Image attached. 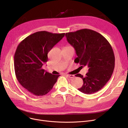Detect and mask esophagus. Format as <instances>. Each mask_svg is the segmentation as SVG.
<instances>
[{
  "label": "esophagus",
  "mask_w": 128,
  "mask_h": 128,
  "mask_svg": "<svg viewBox=\"0 0 128 128\" xmlns=\"http://www.w3.org/2000/svg\"><path fill=\"white\" fill-rule=\"evenodd\" d=\"M66 76L68 77H69V78H73L75 77V76L74 75H66Z\"/></svg>",
  "instance_id": "esophagus-1"
}]
</instances>
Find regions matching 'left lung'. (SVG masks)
I'll use <instances>...</instances> for the list:
<instances>
[{
  "mask_svg": "<svg viewBox=\"0 0 128 128\" xmlns=\"http://www.w3.org/2000/svg\"><path fill=\"white\" fill-rule=\"evenodd\" d=\"M65 35L76 50L75 62L89 68L85 77L80 74L76 75L84 82L78 89L87 94L98 91L108 82L115 68V56L110 44L101 34L90 29L66 32Z\"/></svg>",
  "mask_w": 128,
  "mask_h": 128,
  "instance_id": "left-lung-1",
  "label": "left lung"
}]
</instances>
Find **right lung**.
Masks as SVG:
<instances>
[{"label":"right lung","instance_id":"obj_1","mask_svg":"<svg viewBox=\"0 0 128 128\" xmlns=\"http://www.w3.org/2000/svg\"><path fill=\"white\" fill-rule=\"evenodd\" d=\"M65 33L37 32L25 38L16 48L14 56L16 77L30 93L42 96L51 90L60 75H54L42 68L48 60V53L64 36Z\"/></svg>","mask_w":128,"mask_h":128}]
</instances>
